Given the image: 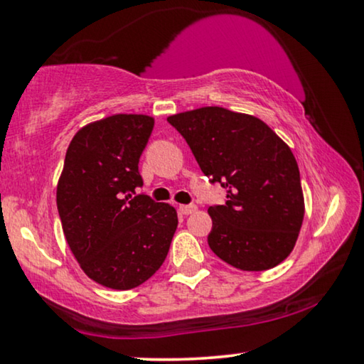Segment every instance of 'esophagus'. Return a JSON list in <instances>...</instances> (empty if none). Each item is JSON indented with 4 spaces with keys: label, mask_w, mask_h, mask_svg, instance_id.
Wrapping results in <instances>:
<instances>
[{
    "label": "esophagus",
    "mask_w": 364,
    "mask_h": 364,
    "mask_svg": "<svg viewBox=\"0 0 364 364\" xmlns=\"http://www.w3.org/2000/svg\"><path fill=\"white\" fill-rule=\"evenodd\" d=\"M196 209H198V208H196V205H194V204H181L180 208H178V210H180V213H181L183 215L193 214Z\"/></svg>",
    "instance_id": "esophagus-1"
}]
</instances>
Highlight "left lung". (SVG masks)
<instances>
[{
	"label": "left lung",
	"instance_id": "obj_1",
	"mask_svg": "<svg viewBox=\"0 0 364 364\" xmlns=\"http://www.w3.org/2000/svg\"><path fill=\"white\" fill-rule=\"evenodd\" d=\"M210 183L227 189L210 205L208 243L243 271H264L289 257L304 219L299 166L291 149L262 119L219 106L168 117Z\"/></svg>",
	"mask_w": 364,
	"mask_h": 364
}]
</instances>
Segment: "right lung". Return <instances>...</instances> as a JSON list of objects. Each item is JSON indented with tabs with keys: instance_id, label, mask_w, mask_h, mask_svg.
<instances>
[{
	"instance_id": "right-lung-1",
	"label": "right lung",
	"mask_w": 364,
	"mask_h": 364,
	"mask_svg": "<svg viewBox=\"0 0 364 364\" xmlns=\"http://www.w3.org/2000/svg\"><path fill=\"white\" fill-rule=\"evenodd\" d=\"M154 124L145 114H114L81 127L57 184L70 250L88 278L111 289H132L154 276L178 227L173 205L135 196Z\"/></svg>"
}]
</instances>
